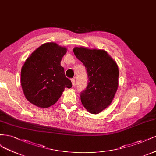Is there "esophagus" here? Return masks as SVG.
<instances>
[{
  "mask_svg": "<svg viewBox=\"0 0 156 156\" xmlns=\"http://www.w3.org/2000/svg\"><path fill=\"white\" fill-rule=\"evenodd\" d=\"M71 82H72L73 85L74 86V84H75V78H72V79H71Z\"/></svg>",
  "mask_w": 156,
  "mask_h": 156,
  "instance_id": "esophagus-1",
  "label": "esophagus"
}]
</instances>
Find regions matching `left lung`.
<instances>
[{"label":"left lung","instance_id":"left-lung-1","mask_svg":"<svg viewBox=\"0 0 156 156\" xmlns=\"http://www.w3.org/2000/svg\"><path fill=\"white\" fill-rule=\"evenodd\" d=\"M76 57L86 68L89 82L80 94L83 107L98 114L111 104L119 85V68L114 59L104 50L75 47Z\"/></svg>","mask_w":156,"mask_h":156}]
</instances>
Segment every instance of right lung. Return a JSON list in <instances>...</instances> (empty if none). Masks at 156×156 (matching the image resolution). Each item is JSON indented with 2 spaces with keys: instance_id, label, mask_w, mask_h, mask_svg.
<instances>
[{
  "instance_id": "1",
  "label": "right lung",
  "mask_w": 156,
  "mask_h": 156,
  "mask_svg": "<svg viewBox=\"0 0 156 156\" xmlns=\"http://www.w3.org/2000/svg\"><path fill=\"white\" fill-rule=\"evenodd\" d=\"M67 48L51 42L43 44L30 56L22 67L21 83L28 101L42 108L56 103L65 88L72 87L61 61Z\"/></svg>"
}]
</instances>
